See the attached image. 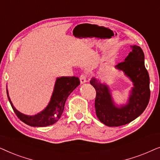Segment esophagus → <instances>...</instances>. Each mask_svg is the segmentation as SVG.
Returning a JSON list of instances; mask_svg holds the SVG:
<instances>
[{
    "label": "esophagus",
    "instance_id": "1",
    "mask_svg": "<svg viewBox=\"0 0 160 160\" xmlns=\"http://www.w3.org/2000/svg\"><path fill=\"white\" fill-rule=\"evenodd\" d=\"M87 76L86 74L83 73L80 76V82L82 84H84V83H86L87 82Z\"/></svg>",
    "mask_w": 160,
    "mask_h": 160
}]
</instances>
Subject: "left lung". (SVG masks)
<instances>
[{
    "label": "left lung",
    "mask_w": 160,
    "mask_h": 160,
    "mask_svg": "<svg viewBox=\"0 0 160 160\" xmlns=\"http://www.w3.org/2000/svg\"><path fill=\"white\" fill-rule=\"evenodd\" d=\"M115 68L123 71L133 83L131 95L125 106H116L108 86L101 84L95 78L90 80V84L96 90V115L102 123L108 127L124 125L133 121L143 112L150 99L149 76L141 47L131 46L128 56Z\"/></svg>",
    "instance_id": "1"
}]
</instances>
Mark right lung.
I'll use <instances>...</instances> for the list:
<instances>
[{
	"instance_id": "obj_1",
	"label": "right lung",
	"mask_w": 160,
	"mask_h": 160,
	"mask_svg": "<svg viewBox=\"0 0 160 160\" xmlns=\"http://www.w3.org/2000/svg\"><path fill=\"white\" fill-rule=\"evenodd\" d=\"M80 84L79 78L76 76H62L57 78L51 100L44 110L34 116L23 114L13 106L6 89L7 96L17 117L28 125L31 127H47L57 122L63 112L65 103L70 94Z\"/></svg>"
}]
</instances>
